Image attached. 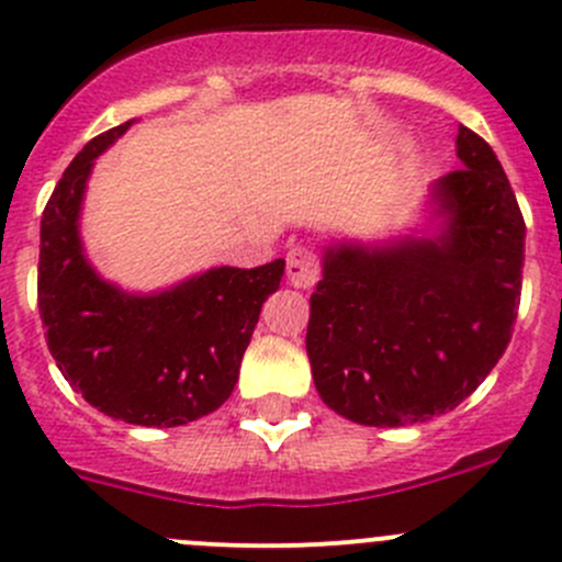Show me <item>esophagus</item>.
I'll list each match as a JSON object with an SVG mask.
<instances>
[{"label":"esophagus","mask_w":562,"mask_h":562,"mask_svg":"<svg viewBox=\"0 0 562 562\" xmlns=\"http://www.w3.org/2000/svg\"><path fill=\"white\" fill-rule=\"evenodd\" d=\"M288 263V282L293 288H313L321 277V263H317V255L310 247H293L285 258Z\"/></svg>","instance_id":"34e87169"}]
</instances>
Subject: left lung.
<instances>
[{
    "mask_svg": "<svg viewBox=\"0 0 562 562\" xmlns=\"http://www.w3.org/2000/svg\"><path fill=\"white\" fill-rule=\"evenodd\" d=\"M464 168L435 184L443 231L383 247H326L307 356L321 400L364 427L454 411L512 342L525 220L492 146L459 124Z\"/></svg>",
    "mask_w": 562,
    "mask_h": 562,
    "instance_id": "left-lung-1",
    "label": "left lung"
}]
</instances>
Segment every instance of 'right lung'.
Listing matches in <instances>:
<instances>
[{"instance_id":"obj_1","label":"right lung","mask_w":562,"mask_h":562,"mask_svg":"<svg viewBox=\"0 0 562 562\" xmlns=\"http://www.w3.org/2000/svg\"><path fill=\"white\" fill-rule=\"evenodd\" d=\"M130 124L89 140L50 192L40 220L37 307L56 367L89 405L138 427H179L231 396L285 260L220 266L151 296L105 282L83 255L78 217L94 157Z\"/></svg>"}]
</instances>
